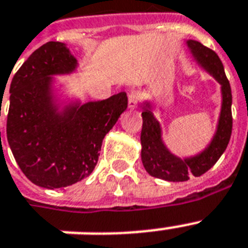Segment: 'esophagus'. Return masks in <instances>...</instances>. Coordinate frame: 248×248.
I'll use <instances>...</instances> for the list:
<instances>
[{"label":"esophagus","mask_w":248,"mask_h":248,"mask_svg":"<svg viewBox=\"0 0 248 248\" xmlns=\"http://www.w3.org/2000/svg\"><path fill=\"white\" fill-rule=\"evenodd\" d=\"M139 93H136V91H131V93H128V108L134 109L136 108V105H138V101H139Z\"/></svg>","instance_id":"esophagus-1"}]
</instances>
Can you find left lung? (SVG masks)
<instances>
[{
    "instance_id": "8db88e82",
    "label": "left lung",
    "mask_w": 248,
    "mask_h": 248,
    "mask_svg": "<svg viewBox=\"0 0 248 248\" xmlns=\"http://www.w3.org/2000/svg\"><path fill=\"white\" fill-rule=\"evenodd\" d=\"M193 60L203 71L219 82L221 91V108L216 130L204 149L189 157L173 155L166 145L162 127L153 114L149 101H143V128H141V161L151 176L166 181H186L189 176H201L217 162L228 147L232 135V90L219 56L211 48L194 40H186Z\"/></svg>"
}]
</instances>
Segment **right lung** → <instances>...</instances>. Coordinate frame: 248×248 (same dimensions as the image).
Masks as SVG:
<instances>
[{"label":"right lung","instance_id":"1","mask_svg":"<svg viewBox=\"0 0 248 248\" xmlns=\"http://www.w3.org/2000/svg\"><path fill=\"white\" fill-rule=\"evenodd\" d=\"M77 68L67 45L51 41L25 60L10 85V149L25 176L42 188L63 189L89 176L104 136L127 108L126 93L87 103L63 97L55 77Z\"/></svg>","mask_w":248,"mask_h":248}]
</instances>
